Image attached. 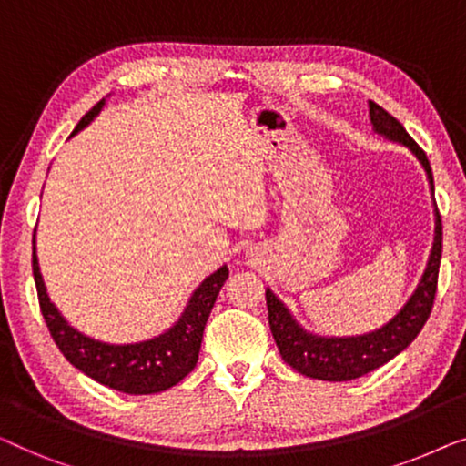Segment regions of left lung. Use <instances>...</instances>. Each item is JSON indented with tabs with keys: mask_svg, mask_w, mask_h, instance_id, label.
Returning a JSON list of instances; mask_svg holds the SVG:
<instances>
[{
	"mask_svg": "<svg viewBox=\"0 0 466 466\" xmlns=\"http://www.w3.org/2000/svg\"><path fill=\"white\" fill-rule=\"evenodd\" d=\"M369 116H371L375 133L390 139V142L407 146L416 155L426 171V177H429L431 190L435 193L429 158H426L424 150L413 142L410 133L405 131V127L373 101H369ZM441 248L443 227L441 216H439V209L435 206V241H432L429 265H426V271L420 279L416 292L390 322L367 335L322 337L309 333L290 316L289 308L267 289L265 297L267 309H269V327L282 359L295 371L324 381H350L386 365L388 360H392L394 356L403 352L416 339L426 320H429L437 295Z\"/></svg>",
	"mask_w": 466,
	"mask_h": 466,
	"instance_id": "left-lung-1",
	"label": "left lung"
}]
</instances>
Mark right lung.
<instances>
[{
	"mask_svg": "<svg viewBox=\"0 0 466 466\" xmlns=\"http://www.w3.org/2000/svg\"><path fill=\"white\" fill-rule=\"evenodd\" d=\"M106 99L95 104L80 123L76 125L74 133L85 129L91 120L97 116L104 107ZM72 133V136H74ZM34 279L40 299V309L46 327L63 356L72 362L76 369L93 378L99 384L114 388L127 394H155L176 386L193 371L199 360V350L203 339V329L212 311L216 297L227 282L228 269L222 265L218 271L208 276L193 292L190 301L174 327L165 330L155 339L139 343H104L91 337L82 335L80 330L69 327L66 318L59 314L55 303L50 301L46 286H44L40 265L35 257V235H34Z\"/></svg>",
	"mask_w": 466,
	"mask_h": 466,
	"instance_id": "add662e5",
	"label": "right lung"
}]
</instances>
